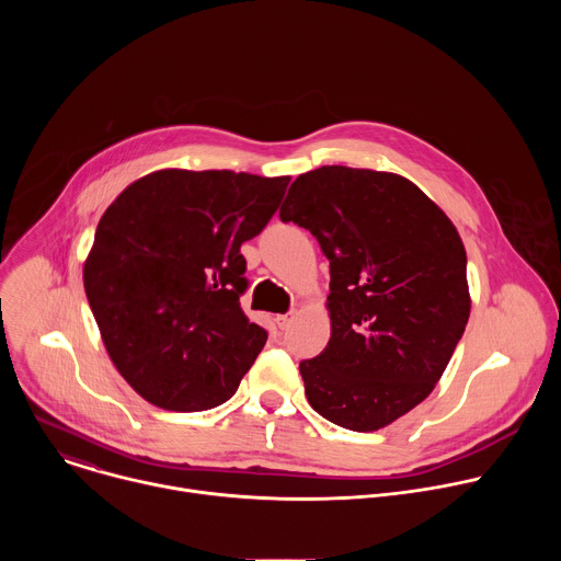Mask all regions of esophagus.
<instances>
[{
  "label": "esophagus",
  "instance_id": "obj_1",
  "mask_svg": "<svg viewBox=\"0 0 561 561\" xmlns=\"http://www.w3.org/2000/svg\"><path fill=\"white\" fill-rule=\"evenodd\" d=\"M275 322H277V327L284 331V329H288L290 327V322H293V312H288V314H277L275 317Z\"/></svg>",
  "mask_w": 561,
  "mask_h": 561
}]
</instances>
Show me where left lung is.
Here are the masks:
<instances>
[{"instance_id":"1","label":"left lung","mask_w":561,"mask_h":561,"mask_svg":"<svg viewBox=\"0 0 561 561\" xmlns=\"http://www.w3.org/2000/svg\"><path fill=\"white\" fill-rule=\"evenodd\" d=\"M279 217L331 262V340L299 364L308 404L342 428L379 431L433 392L463 335L461 237L407 178L348 167L299 175Z\"/></svg>"}]
</instances>
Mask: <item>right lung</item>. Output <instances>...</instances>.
<instances>
[{
  "mask_svg": "<svg viewBox=\"0 0 561 561\" xmlns=\"http://www.w3.org/2000/svg\"><path fill=\"white\" fill-rule=\"evenodd\" d=\"M290 178L154 171L102 215L84 288L119 375L152 407L197 413L230 399L268 333L244 314V242Z\"/></svg>",
  "mask_w": 561,
  "mask_h": 561,
  "instance_id": "obj_1",
  "label": "right lung"
}]
</instances>
